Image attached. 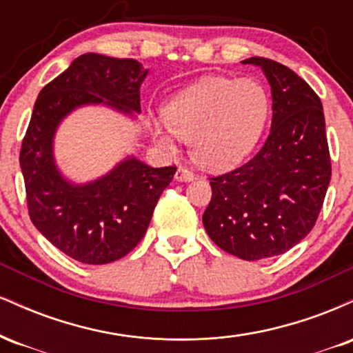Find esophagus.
I'll use <instances>...</instances> for the list:
<instances>
[{
	"instance_id": "1",
	"label": "esophagus",
	"mask_w": 353,
	"mask_h": 353,
	"mask_svg": "<svg viewBox=\"0 0 353 353\" xmlns=\"http://www.w3.org/2000/svg\"><path fill=\"white\" fill-rule=\"evenodd\" d=\"M174 179L179 181V182H190V181H194V174L190 172L189 169L179 168L176 171V176H174Z\"/></svg>"
}]
</instances>
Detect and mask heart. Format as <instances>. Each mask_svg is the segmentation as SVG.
<instances>
[{
    "mask_svg": "<svg viewBox=\"0 0 353 353\" xmlns=\"http://www.w3.org/2000/svg\"><path fill=\"white\" fill-rule=\"evenodd\" d=\"M269 114V91L259 79L209 76L174 94L164 119H151V132L169 151L176 149L174 136L189 141L197 164L225 171L252 152Z\"/></svg>",
    "mask_w": 353,
    "mask_h": 353,
    "instance_id": "obj_1",
    "label": "heart"
}]
</instances>
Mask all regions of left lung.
I'll return each mask as SVG.
<instances>
[{"label": "left lung", "mask_w": 353, "mask_h": 353, "mask_svg": "<svg viewBox=\"0 0 353 353\" xmlns=\"http://www.w3.org/2000/svg\"><path fill=\"white\" fill-rule=\"evenodd\" d=\"M264 71L272 92V125L249 163L210 177L202 224L225 252L244 261L275 257L292 249L315 225L332 165L320 98L277 61L249 58Z\"/></svg>", "instance_id": "obj_1"}]
</instances>
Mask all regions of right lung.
Wrapping results in <instances>:
<instances>
[{"mask_svg":"<svg viewBox=\"0 0 353 353\" xmlns=\"http://www.w3.org/2000/svg\"><path fill=\"white\" fill-rule=\"evenodd\" d=\"M145 76L136 59L86 52L46 84L34 103L19 152L28 210L52 245L83 264H109L139 244L176 168H151L129 156L106 176L74 184L56 165V131L74 109L91 104L139 114Z\"/></svg>","mask_w":353,"mask_h":353,"instance_id":"obj_1","label":"right lung"}]
</instances>
